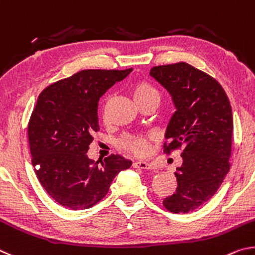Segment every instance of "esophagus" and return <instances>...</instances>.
Segmentation results:
<instances>
[{
  "label": "esophagus",
  "instance_id": "1",
  "mask_svg": "<svg viewBox=\"0 0 255 255\" xmlns=\"http://www.w3.org/2000/svg\"><path fill=\"white\" fill-rule=\"evenodd\" d=\"M133 167L137 169H143V170H149V169H153L152 164H150L145 161H135L133 162Z\"/></svg>",
  "mask_w": 255,
  "mask_h": 255
}]
</instances>
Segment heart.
<instances>
[{"label": "heart", "instance_id": "obj_1", "mask_svg": "<svg viewBox=\"0 0 255 255\" xmlns=\"http://www.w3.org/2000/svg\"><path fill=\"white\" fill-rule=\"evenodd\" d=\"M133 96L135 102L143 101L152 96H159V93L150 84L144 82H139L133 88ZM122 145L125 149L132 151L135 154H144L148 151V139L139 135H127L122 140Z\"/></svg>", "mask_w": 255, "mask_h": 255}]
</instances>
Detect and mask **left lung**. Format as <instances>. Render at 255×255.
I'll return each instance as SVG.
<instances>
[{
	"label": "left lung",
	"instance_id": "8db88e82",
	"mask_svg": "<svg viewBox=\"0 0 255 255\" xmlns=\"http://www.w3.org/2000/svg\"><path fill=\"white\" fill-rule=\"evenodd\" d=\"M150 76L166 89L175 112L164 151L182 148L176 193L164 198L172 213H188L213 197L230 170L233 114L217 80L186 62L153 67Z\"/></svg>",
	"mask_w": 255,
	"mask_h": 255
}]
</instances>
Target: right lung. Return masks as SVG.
Listing matches in <instances>:
<instances>
[{"label":"right lung","mask_w":255,"mask_h":255,"mask_svg":"<svg viewBox=\"0 0 255 255\" xmlns=\"http://www.w3.org/2000/svg\"><path fill=\"white\" fill-rule=\"evenodd\" d=\"M132 71L87 69L44 88L28 125L32 164L40 184L58 204L87 209L109 193L131 160L112 154L94 161L86 154L98 127V101Z\"/></svg>","instance_id":"obj_1"}]
</instances>
